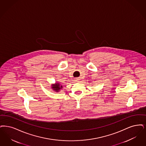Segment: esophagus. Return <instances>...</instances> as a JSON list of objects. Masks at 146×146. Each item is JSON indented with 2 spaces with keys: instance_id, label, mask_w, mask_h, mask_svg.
Here are the masks:
<instances>
[{
  "instance_id": "esophagus-1",
  "label": "esophagus",
  "mask_w": 146,
  "mask_h": 146,
  "mask_svg": "<svg viewBox=\"0 0 146 146\" xmlns=\"http://www.w3.org/2000/svg\"><path fill=\"white\" fill-rule=\"evenodd\" d=\"M78 80H79V79H78V78H77V79H76V82H78Z\"/></svg>"
}]
</instances>
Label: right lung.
<instances>
[{
	"label": "right lung",
	"mask_w": 146,
	"mask_h": 146,
	"mask_svg": "<svg viewBox=\"0 0 146 146\" xmlns=\"http://www.w3.org/2000/svg\"><path fill=\"white\" fill-rule=\"evenodd\" d=\"M52 88L55 91L58 92L62 88V86L60 85L59 83H55V84H52Z\"/></svg>",
	"instance_id": "add662e5"
}]
</instances>
